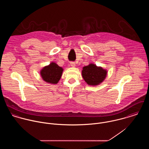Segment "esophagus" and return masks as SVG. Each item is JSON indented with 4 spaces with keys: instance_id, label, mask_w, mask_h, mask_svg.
Returning <instances> with one entry per match:
<instances>
[{
    "instance_id": "34e87169",
    "label": "esophagus",
    "mask_w": 149,
    "mask_h": 149,
    "mask_svg": "<svg viewBox=\"0 0 149 149\" xmlns=\"http://www.w3.org/2000/svg\"><path fill=\"white\" fill-rule=\"evenodd\" d=\"M70 66H72V67H75V66H76V63H75L74 62H70Z\"/></svg>"
}]
</instances>
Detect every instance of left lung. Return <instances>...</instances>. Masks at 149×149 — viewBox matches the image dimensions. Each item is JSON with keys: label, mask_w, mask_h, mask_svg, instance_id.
Masks as SVG:
<instances>
[{"label": "left lung", "mask_w": 149, "mask_h": 149, "mask_svg": "<svg viewBox=\"0 0 149 149\" xmlns=\"http://www.w3.org/2000/svg\"><path fill=\"white\" fill-rule=\"evenodd\" d=\"M81 73L83 78L88 85L96 86L101 84L104 80L107 70L95 64H89L83 68Z\"/></svg>", "instance_id": "8db88e82"}]
</instances>
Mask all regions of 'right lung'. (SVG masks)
<instances>
[{"label":"right lung","instance_id":"add662e5","mask_svg":"<svg viewBox=\"0 0 149 149\" xmlns=\"http://www.w3.org/2000/svg\"><path fill=\"white\" fill-rule=\"evenodd\" d=\"M63 70L62 67L52 62L43 68L40 71V74L43 80L47 83L56 84L60 81Z\"/></svg>","mask_w":149,"mask_h":149}]
</instances>
